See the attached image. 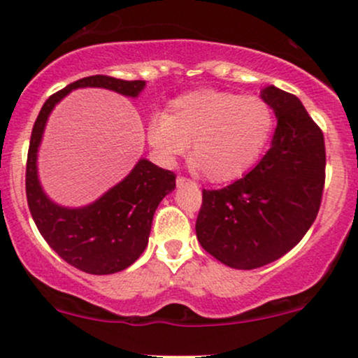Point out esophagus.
<instances>
[{
    "instance_id": "obj_1",
    "label": "esophagus",
    "mask_w": 358,
    "mask_h": 358,
    "mask_svg": "<svg viewBox=\"0 0 358 358\" xmlns=\"http://www.w3.org/2000/svg\"><path fill=\"white\" fill-rule=\"evenodd\" d=\"M176 185H178V187H183V185H190V187H196V183L192 182V180L187 178V176H178V178H176Z\"/></svg>"
}]
</instances>
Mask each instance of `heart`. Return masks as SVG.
Returning <instances> with one entry per match:
<instances>
[{
  "label": "heart",
  "mask_w": 358,
  "mask_h": 358,
  "mask_svg": "<svg viewBox=\"0 0 358 358\" xmlns=\"http://www.w3.org/2000/svg\"><path fill=\"white\" fill-rule=\"evenodd\" d=\"M276 124V113L259 96L202 89L185 94L148 124V143L171 163L190 148L192 165L210 182L241 178L259 162Z\"/></svg>",
  "instance_id": "obj_1"
}]
</instances>
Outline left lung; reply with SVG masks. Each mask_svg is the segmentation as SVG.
Returning <instances> with one entry per match:
<instances>
[{
    "instance_id": "8db88e82",
    "label": "left lung",
    "mask_w": 358,
    "mask_h": 358,
    "mask_svg": "<svg viewBox=\"0 0 358 358\" xmlns=\"http://www.w3.org/2000/svg\"><path fill=\"white\" fill-rule=\"evenodd\" d=\"M278 117L273 145L244 178L203 190L195 231L222 264L256 269L291 250L318 215L324 185L322 129L293 94L261 92Z\"/></svg>"
}]
</instances>
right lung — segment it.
I'll list each match as a JSON object with an SVG mask.
<instances>
[{"label": "right lung", "mask_w": 358, "mask_h": 358, "mask_svg": "<svg viewBox=\"0 0 358 358\" xmlns=\"http://www.w3.org/2000/svg\"><path fill=\"white\" fill-rule=\"evenodd\" d=\"M145 80L90 76L72 82L45 101L34 131L27 159V200L31 217L47 244L73 268L89 274H113L129 268L148 245L151 222L159 202L175 190L176 175L139 159L129 175L96 202L80 208L53 203L45 195L36 173V153L45 124L57 102L73 89L102 87L138 97Z\"/></svg>", "instance_id": "add662e5"}]
</instances>
